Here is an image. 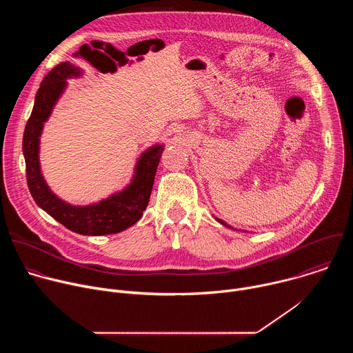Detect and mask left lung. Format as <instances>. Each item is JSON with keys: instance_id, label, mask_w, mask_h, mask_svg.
<instances>
[{"instance_id": "obj_1", "label": "left lung", "mask_w": 353, "mask_h": 353, "mask_svg": "<svg viewBox=\"0 0 353 353\" xmlns=\"http://www.w3.org/2000/svg\"><path fill=\"white\" fill-rule=\"evenodd\" d=\"M215 219H216V221H218V222H219V223H221V225H223V226H225V228H229V229H234V228H233V226H230V225H228V223H226V222H225V221H222V219H219V218H215ZM234 230H237V229H234ZM243 232H244V230H243Z\"/></svg>"}]
</instances>
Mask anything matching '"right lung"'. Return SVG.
I'll return each instance as SVG.
<instances>
[{"mask_svg": "<svg viewBox=\"0 0 353 353\" xmlns=\"http://www.w3.org/2000/svg\"><path fill=\"white\" fill-rule=\"evenodd\" d=\"M81 75L82 68L65 61L56 65L40 83L22 142L28 187L34 203L67 229L85 236L119 233L135 225L146 210L165 145L155 143L148 148L137 161L131 183L124 190L99 203L81 207L68 204L59 198L50 190L41 174L39 161L40 135L44 123L67 88V79Z\"/></svg>", "mask_w": 353, "mask_h": 353, "instance_id": "obj_1", "label": "right lung"}]
</instances>
